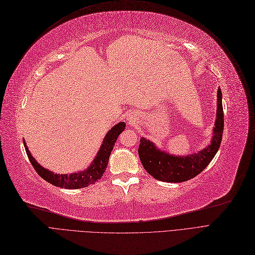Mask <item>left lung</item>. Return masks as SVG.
Instances as JSON below:
<instances>
[{
    "instance_id": "left-lung-1",
    "label": "left lung",
    "mask_w": 255,
    "mask_h": 255,
    "mask_svg": "<svg viewBox=\"0 0 255 255\" xmlns=\"http://www.w3.org/2000/svg\"><path fill=\"white\" fill-rule=\"evenodd\" d=\"M221 90H217V112L215 127L211 143L198 153L182 155L169 154L155 147L154 143L142 137L139 139L138 157L146 171L154 179L163 182L187 181L207 167L215 157L221 143L224 132V109Z\"/></svg>"
}]
</instances>
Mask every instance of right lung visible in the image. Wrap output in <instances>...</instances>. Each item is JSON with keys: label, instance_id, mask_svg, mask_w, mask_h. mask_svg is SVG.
<instances>
[{"label": "right lung", "instance_id": "right-lung-1", "mask_svg": "<svg viewBox=\"0 0 255 255\" xmlns=\"http://www.w3.org/2000/svg\"><path fill=\"white\" fill-rule=\"evenodd\" d=\"M125 127H126V124L124 122H120L119 124L114 125L108 131V133L106 134L104 141L101 145V148L98 150L95 159L91 163V165L83 171L74 172V174L58 175L42 167L39 163H37V161L31 155L24 139H23V143L31 165L34 166L37 174L41 178H43L45 181L55 186L69 188V190H77V188L86 187L88 185L94 184L103 177L107 166H108V161H109L110 153L113 149V146L116 144L121 132H123V130L125 129Z\"/></svg>", "mask_w": 255, "mask_h": 255}]
</instances>
